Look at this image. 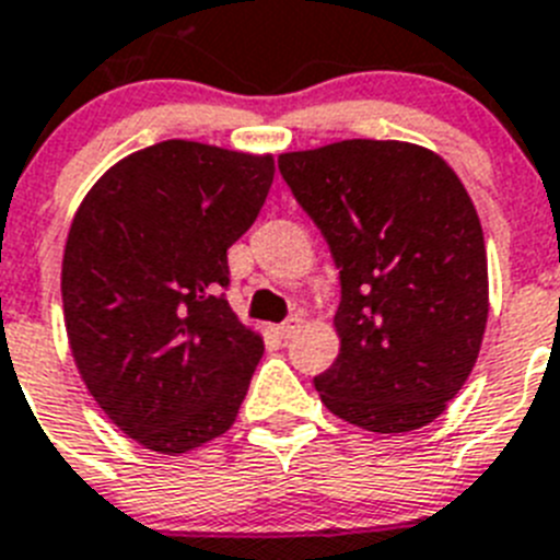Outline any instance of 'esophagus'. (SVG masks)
Returning a JSON list of instances; mask_svg holds the SVG:
<instances>
[{
  "label": "esophagus",
  "instance_id": "esophagus-1",
  "mask_svg": "<svg viewBox=\"0 0 560 560\" xmlns=\"http://www.w3.org/2000/svg\"><path fill=\"white\" fill-rule=\"evenodd\" d=\"M299 329H301V318H299V315H293V318H287L281 327H276V332H279L281 338H293Z\"/></svg>",
  "mask_w": 560,
  "mask_h": 560
}]
</instances>
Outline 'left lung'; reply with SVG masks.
Segmentation results:
<instances>
[{
    "instance_id": "left-lung-1",
    "label": "left lung",
    "mask_w": 560,
    "mask_h": 560,
    "mask_svg": "<svg viewBox=\"0 0 560 560\" xmlns=\"http://www.w3.org/2000/svg\"><path fill=\"white\" fill-rule=\"evenodd\" d=\"M340 270V352L320 402L374 434L434 422L459 395L488 324V253L470 194L436 152L338 140L279 154Z\"/></svg>"
}]
</instances>
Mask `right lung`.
I'll return each mask as SVG.
<instances>
[{
	"instance_id": "obj_1",
	"label": "right lung",
	"mask_w": 560,
	"mask_h": 560,
	"mask_svg": "<svg viewBox=\"0 0 560 560\" xmlns=\"http://www.w3.org/2000/svg\"><path fill=\"white\" fill-rule=\"evenodd\" d=\"M273 154L163 140L81 199L61 261L72 361L104 415L158 454L233 425L265 343L233 313L228 247L256 222Z\"/></svg>"
}]
</instances>
